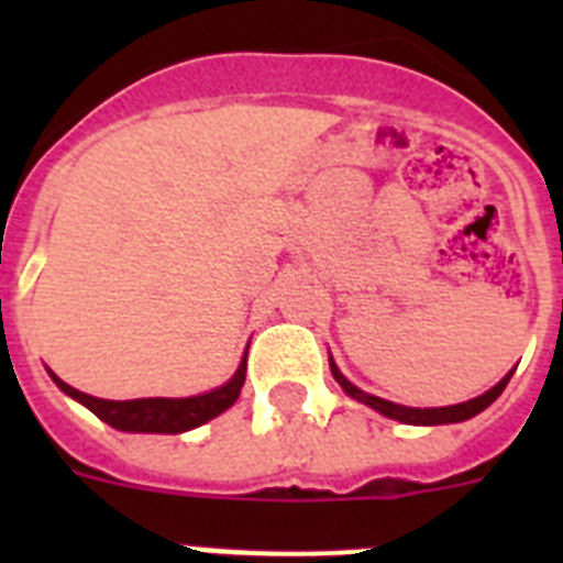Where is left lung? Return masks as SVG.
<instances>
[{
    "label": "left lung",
    "mask_w": 563,
    "mask_h": 563,
    "mask_svg": "<svg viewBox=\"0 0 563 563\" xmlns=\"http://www.w3.org/2000/svg\"><path fill=\"white\" fill-rule=\"evenodd\" d=\"M330 369H332V377L341 383V389L346 391V395L355 397L357 402H366L369 409L380 411V415L389 417V420L406 422V426H445V422L471 420V417H476L479 411H485L487 406H490V402H494L501 391H505L507 380L514 377V372H507V375L496 383L494 389H487L485 395L474 397V400H467V402H456V406H440V409H411V406H400V402L383 400V397L366 395V391H361L357 386H352V383L341 375V369H338L332 357H330Z\"/></svg>",
    "instance_id": "8db88e82"
}]
</instances>
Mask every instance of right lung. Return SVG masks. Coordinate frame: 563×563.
Segmentation results:
<instances>
[{"mask_svg":"<svg viewBox=\"0 0 563 563\" xmlns=\"http://www.w3.org/2000/svg\"><path fill=\"white\" fill-rule=\"evenodd\" d=\"M245 369L247 357H242L236 375L225 386L206 391V395L143 397V400H101V397L84 395V391L73 389L69 383H64L53 372H49V377H53V383H56L64 395H69L73 400L87 406L92 415L109 422L112 429L137 431V434H183V431L197 429L202 422L213 420V417H220L225 409H231L233 402H236L239 391H242V386H245Z\"/></svg>","mask_w":563,"mask_h":563,"instance_id":"right-lung-1","label":"right lung"}]
</instances>
